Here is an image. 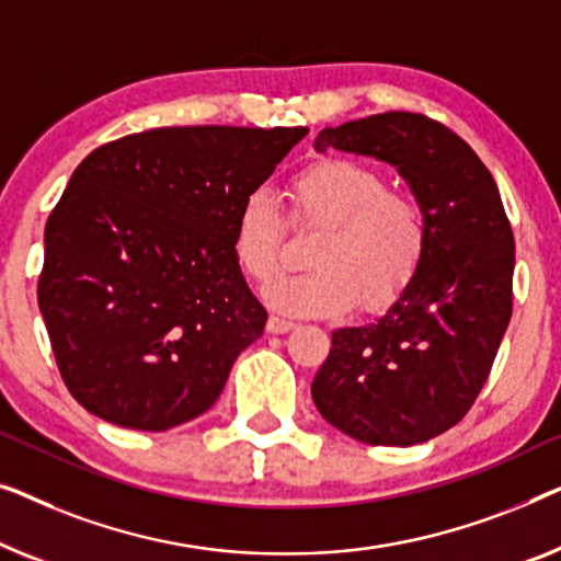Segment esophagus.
<instances>
[{
	"mask_svg": "<svg viewBox=\"0 0 561 561\" xmlns=\"http://www.w3.org/2000/svg\"><path fill=\"white\" fill-rule=\"evenodd\" d=\"M291 328H295V322H289V320H284V318H277V314H272V318L266 320V333H272V335L289 333Z\"/></svg>",
	"mask_w": 561,
	"mask_h": 561,
	"instance_id": "34e87169",
	"label": "esophagus"
}]
</instances>
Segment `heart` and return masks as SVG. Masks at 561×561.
<instances>
[{
	"mask_svg": "<svg viewBox=\"0 0 561 561\" xmlns=\"http://www.w3.org/2000/svg\"><path fill=\"white\" fill-rule=\"evenodd\" d=\"M289 224L318 231L307 249L310 272L266 289L272 307L297 318L341 314L353 302L378 312L404 295L430 243L427 216L412 193L386 187V175L345 157H328L289 183ZM284 218L270 193L254 191L233 218L231 251L251 282L282 270Z\"/></svg>",
	"mask_w": 561,
	"mask_h": 561,
	"instance_id": "heart-1",
	"label": "heart"
}]
</instances>
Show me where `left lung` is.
Instances as JSON below:
<instances>
[{"label": "left lung", "mask_w": 561, "mask_h": 561, "mask_svg": "<svg viewBox=\"0 0 561 561\" xmlns=\"http://www.w3.org/2000/svg\"><path fill=\"white\" fill-rule=\"evenodd\" d=\"M314 149L393 164L422 203L430 243L381 318L335 330L312 401L366 445H420L470 412L508 328L516 247L501 193L468 141L424 114L328 126Z\"/></svg>", "instance_id": "obj_1"}]
</instances>
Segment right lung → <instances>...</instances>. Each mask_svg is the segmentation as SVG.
<instances>
[{"label": "right lung", "mask_w": 561, "mask_h": 561, "mask_svg": "<svg viewBox=\"0 0 561 561\" xmlns=\"http://www.w3.org/2000/svg\"><path fill=\"white\" fill-rule=\"evenodd\" d=\"M305 126H162L78 164L45 226L37 282L55 363L83 409L164 432L216 404L266 325L233 218Z\"/></svg>", "instance_id": "1"}]
</instances>
